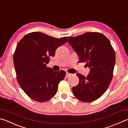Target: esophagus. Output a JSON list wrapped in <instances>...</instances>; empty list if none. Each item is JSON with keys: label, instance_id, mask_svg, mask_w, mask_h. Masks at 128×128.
I'll return each mask as SVG.
<instances>
[{"label": "esophagus", "instance_id": "1", "mask_svg": "<svg viewBox=\"0 0 128 128\" xmlns=\"http://www.w3.org/2000/svg\"><path fill=\"white\" fill-rule=\"evenodd\" d=\"M72 75L71 74L69 73H66V77H69V76H70Z\"/></svg>", "mask_w": 128, "mask_h": 128}]
</instances>
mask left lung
<instances>
[{"label": "left lung", "mask_w": 128, "mask_h": 128, "mask_svg": "<svg viewBox=\"0 0 128 128\" xmlns=\"http://www.w3.org/2000/svg\"><path fill=\"white\" fill-rule=\"evenodd\" d=\"M68 42L80 57L79 62H86L90 69L87 76L76 74L80 82L72 88L74 96L85 102L96 100L106 92L113 76L116 58L110 41L99 32H86L69 37Z\"/></svg>", "instance_id": "obj_1"}]
</instances>
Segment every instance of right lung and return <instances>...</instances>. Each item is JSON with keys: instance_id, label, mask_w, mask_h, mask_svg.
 Wrapping results in <instances>:
<instances>
[{"instance_id": "right-lung-1", "label": "right lung", "mask_w": 128, "mask_h": 128, "mask_svg": "<svg viewBox=\"0 0 128 128\" xmlns=\"http://www.w3.org/2000/svg\"><path fill=\"white\" fill-rule=\"evenodd\" d=\"M68 38H56L39 32L28 34L18 43L13 55L17 80L23 90L34 100L42 102L56 94L66 72L46 66L50 57L66 42Z\"/></svg>"}]
</instances>
